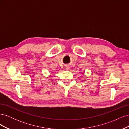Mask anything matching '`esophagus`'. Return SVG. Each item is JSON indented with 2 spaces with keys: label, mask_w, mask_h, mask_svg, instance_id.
Masks as SVG:
<instances>
[{
  "label": "esophagus",
  "mask_w": 129,
  "mask_h": 129,
  "mask_svg": "<svg viewBox=\"0 0 129 129\" xmlns=\"http://www.w3.org/2000/svg\"><path fill=\"white\" fill-rule=\"evenodd\" d=\"M65 69H67V70H68L69 69V66L68 65H66L65 66Z\"/></svg>",
  "instance_id": "obj_1"
}]
</instances>
